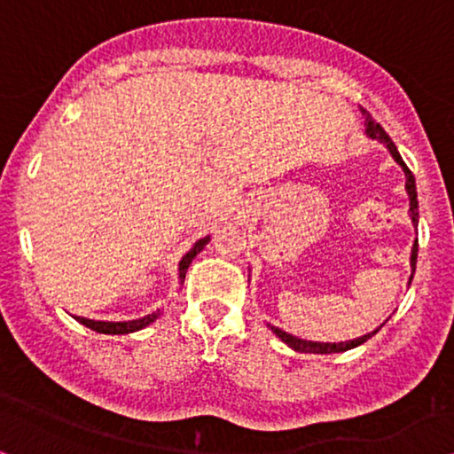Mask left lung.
<instances>
[{"instance_id": "1", "label": "left lung", "mask_w": 454, "mask_h": 454, "mask_svg": "<svg viewBox=\"0 0 454 454\" xmlns=\"http://www.w3.org/2000/svg\"><path fill=\"white\" fill-rule=\"evenodd\" d=\"M361 114H364V118H365V135L370 137V138H376V141L382 143L384 147L390 151V155L395 157L396 164L403 168L404 178H407V183H404V189H407V195H409V215H411V222H413L415 231H417V223H419V211H417L415 176H413V174H411L407 164H404V161H403L401 153H398L396 145L392 143V138H390L388 135H386V130L382 129V126H380V124L376 122V120H373V118L370 116V114H367V110H364V107H361ZM415 263H417V239H415V243H413V249H411V276H409V282H407V284H411V280H413ZM386 322H388V319H386ZM386 322H384V324H386ZM384 324H380L376 330L370 332V334H364V336H359V338H353V340H344V342H316V340H303V338L288 334V332L276 328V325H271V324H268V328H270L271 332H274V334H276L278 338H280V340H282L284 344H288V347L293 348V350H299V353L330 355V353H344V350L359 347V344H364V342L367 340V338H372L373 334H378V330L382 328Z\"/></svg>"}]
</instances>
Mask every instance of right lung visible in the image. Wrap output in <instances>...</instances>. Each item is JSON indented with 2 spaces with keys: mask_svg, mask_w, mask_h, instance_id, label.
Here are the masks:
<instances>
[{
  "mask_svg": "<svg viewBox=\"0 0 454 454\" xmlns=\"http://www.w3.org/2000/svg\"><path fill=\"white\" fill-rule=\"evenodd\" d=\"M207 243H209V237L199 239L197 243L191 247V251L186 253L183 259H180V263H178V280H180V284L184 282L186 270H189V265H191L192 259L197 257V253L203 251V247L207 245ZM160 316H161V309L149 313V316H145V317L130 319V322H95V319L78 317V316H74V319H76L78 324H82V325H87V328H90V330L99 332V334H132V332L147 328V325L153 324Z\"/></svg>",
  "mask_w": 454,
  "mask_h": 454,
  "instance_id": "1",
  "label": "right lung"
}]
</instances>
